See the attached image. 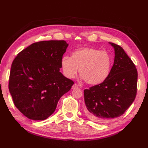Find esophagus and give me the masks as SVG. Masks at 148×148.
Wrapping results in <instances>:
<instances>
[{"label": "esophagus", "mask_w": 148, "mask_h": 148, "mask_svg": "<svg viewBox=\"0 0 148 148\" xmlns=\"http://www.w3.org/2000/svg\"><path fill=\"white\" fill-rule=\"evenodd\" d=\"M78 88V85L77 84H75L73 86H72V89L74 90V89H77Z\"/></svg>", "instance_id": "obj_1"}]
</instances>
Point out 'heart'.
<instances>
[{
    "label": "heart",
    "instance_id": "obj_1",
    "mask_svg": "<svg viewBox=\"0 0 148 148\" xmlns=\"http://www.w3.org/2000/svg\"><path fill=\"white\" fill-rule=\"evenodd\" d=\"M63 74L73 78L79 68L82 79L90 85H96L105 81L110 73L112 58L106 51L82 47L75 49L71 57L64 56L61 61Z\"/></svg>",
    "mask_w": 148,
    "mask_h": 148
}]
</instances>
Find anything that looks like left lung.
Instances as JSON below:
<instances>
[{
  "instance_id": "1",
  "label": "left lung",
  "mask_w": 148,
  "mask_h": 148,
  "mask_svg": "<svg viewBox=\"0 0 148 148\" xmlns=\"http://www.w3.org/2000/svg\"><path fill=\"white\" fill-rule=\"evenodd\" d=\"M115 58L109 76L101 84L84 90L85 114L90 119L103 123L120 117L136 98L138 71L123 48L110 42Z\"/></svg>"
}]
</instances>
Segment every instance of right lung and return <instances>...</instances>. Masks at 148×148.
I'll list each match as a JSON object with an SVG mask.
<instances>
[{"label": "right lung", "instance_id": "obj_1", "mask_svg": "<svg viewBox=\"0 0 148 148\" xmlns=\"http://www.w3.org/2000/svg\"><path fill=\"white\" fill-rule=\"evenodd\" d=\"M68 46L64 40L34 42L14 60L9 92L14 105L28 119L42 121L49 117L74 84L60 71Z\"/></svg>", "mask_w": 148, "mask_h": 148}]
</instances>
